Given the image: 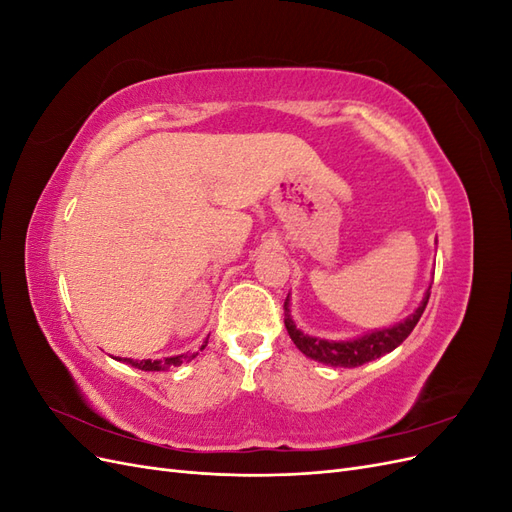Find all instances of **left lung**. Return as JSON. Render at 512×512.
Masks as SVG:
<instances>
[{
  "instance_id": "1",
  "label": "left lung",
  "mask_w": 512,
  "mask_h": 512,
  "mask_svg": "<svg viewBox=\"0 0 512 512\" xmlns=\"http://www.w3.org/2000/svg\"><path fill=\"white\" fill-rule=\"evenodd\" d=\"M431 290H427L423 303L418 305L416 312L404 320L401 324L393 329H384V331H376L369 333L365 337L352 339V342H327V339H318V337H309L305 333H301L294 322L290 318V299L286 297L284 301V324L286 331L290 335V339L294 342L305 356L309 359H316L320 363H327L333 367H359L365 365L369 361L378 359L382 354H389L391 350H395L404 339L412 333V329L416 327V322L421 320L427 301H429Z\"/></svg>"
}]
</instances>
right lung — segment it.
<instances>
[{"mask_svg": "<svg viewBox=\"0 0 512 512\" xmlns=\"http://www.w3.org/2000/svg\"><path fill=\"white\" fill-rule=\"evenodd\" d=\"M207 346V342L203 344V348ZM200 348V350H203ZM198 354V352H196ZM196 354H179V356H170V359H164V361H132V359H119L123 363H130L132 367L136 369H143V371H164V369H170V367H179L183 363L192 361Z\"/></svg>", "mask_w": 512, "mask_h": 512, "instance_id": "obj_1", "label": "right lung"}]
</instances>
